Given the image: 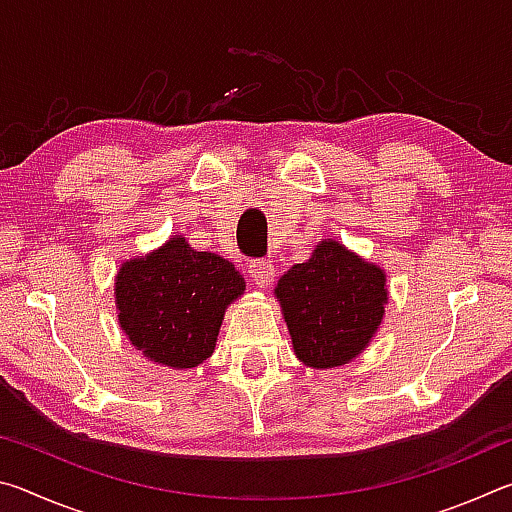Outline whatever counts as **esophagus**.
<instances>
[{
  "instance_id": "obj_1",
  "label": "esophagus",
  "mask_w": 512,
  "mask_h": 512,
  "mask_svg": "<svg viewBox=\"0 0 512 512\" xmlns=\"http://www.w3.org/2000/svg\"><path fill=\"white\" fill-rule=\"evenodd\" d=\"M248 273H250V277H253L259 289H266V287H271V282L275 277V268L271 262H268V259H255V262H250Z\"/></svg>"
}]
</instances>
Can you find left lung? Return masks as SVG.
Listing matches in <instances>:
<instances>
[{"label":"left lung","instance_id":"obj_1","mask_svg":"<svg viewBox=\"0 0 512 512\" xmlns=\"http://www.w3.org/2000/svg\"><path fill=\"white\" fill-rule=\"evenodd\" d=\"M275 296L298 359L311 368H334L357 357L377 332L386 277L336 241H323L311 259L280 277Z\"/></svg>","mask_w":512,"mask_h":512}]
</instances>
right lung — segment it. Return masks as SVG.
<instances>
[{
	"instance_id": "1",
	"label": "right lung",
	"mask_w": 512,
	"mask_h": 512,
	"mask_svg": "<svg viewBox=\"0 0 512 512\" xmlns=\"http://www.w3.org/2000/svg\"><path fill=\"white\" fill-rule=\"evenodd\" d=\"M244 289V277L230 262L173 237L119 268V325L151 361L196 368L214 352L223 311Z\"/></svg>"
}]
</instances>
